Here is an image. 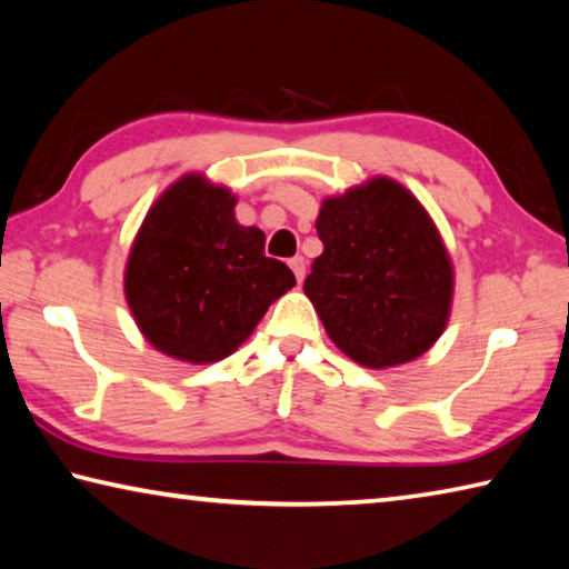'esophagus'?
Listing matches in <instances>:
<instances>
[{"label": "esophagus", "mask_w": 569, "mask_h": 569, "mask_svg": "<svg viewBox=\"0 0 569 569\" xmlns=\"http://www.w3.org/2000/svg\"><path fill=\"white\" fill-rule=\"evenodd\" d=\"M288 266H291V271L296 273V281L301 283L303 276H306V261H303V256L291 258V261H288Z\"/></svg>", "instance_id": "esophagus-1"}]
</instances>
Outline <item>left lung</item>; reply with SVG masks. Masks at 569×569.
Instances as JSON below:
<instances>
[{"label": "left lung", "instance_id": "left-lung-1", "mask_svg": "<svg viewBox=\"0 0 569 569\" xmlns=\"http://www.w3.org/2000/svg\"><path fill=\"white\" fill-rule=\"evenodd\" d=\"M303 283L323 329L366 369L419 359L447 329L455 268L435 220L387 176L326 198Z\"/></svg>", "mask_w": 569, "mask_h": 569}]
</instances>
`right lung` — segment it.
Wrapping results in <instances>:
<instances>
[{"instance_id":"right-lung-1","label":"right lung","mask_w":569,"mask_h":569,"mask_svg":"<svg viewBox=\"0 0 569 569\" xmlns=\"http://www.w3.org/2000/svg\"><path fill=\"white\" fill-rule=\"evenodd\" d=\"M266 236L236 220V196L188 172L152 203L124 266L132 319L158 351L213 363L243 343L268 306L296 286L263 253Z\"/></svg>"}]
</instances>
